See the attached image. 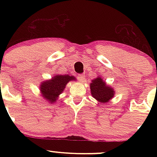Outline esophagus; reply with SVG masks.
<instances>
[{
	"label": "esophagus",
	"mask_w": 157,
	"mask_h": 157,
	"mask_svg": "<svg viewBox=\"0 0 157 157\" xmlns=\"http://www.w3.org/2000/svg\"><path fill=\"white\" fill-rule=\"evenodd\" d=\"M77 79H78V80L80 81H83L84 79H85L84 75H82V74H80V75H77Z\"/></svg>",
	"instance_id": "obj_1"
}]
</instances>
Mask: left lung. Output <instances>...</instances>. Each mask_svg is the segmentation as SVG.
<instances>
[{
  "instance_id": "left-lung-1",
  "label": "left lung",
  "mask_w": 157,
  "mask_h": 157,
  "mask_svg": "<svg viewBox=\"0 0 157 157\" xmlns=\"http://www.w3.org/2000/svg\"><path fill=\"white\" fill-rule=\"evenodd\" d=\"M90 88L92 96L101 103L109 102L114 94V91L112 88L106 86L100 77H97L91 81Z\"/></svg>"
}]
</instances>
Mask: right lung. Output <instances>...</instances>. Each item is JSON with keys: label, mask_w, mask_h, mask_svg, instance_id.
<instances>
[{"label": "right lung", "mask_w": 157, "mask_h": 157, "mask_svg": "<svg viewBox=\"0 0 157 157\" xmlns=\"http://www.w3.org/2000/svg\"><path fill=\"white\" fill-rule=\"evenodd\" d=\"M75 80V77L69 75H56L52 80L42 82L40 91L42 96L50 102H55L59 94L63 91L66 84Z\"/></svg>", "instance_id": "obj_1"}]
</instances>
